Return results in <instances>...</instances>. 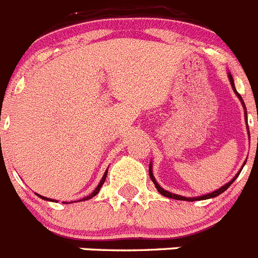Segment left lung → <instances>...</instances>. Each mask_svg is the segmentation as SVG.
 <instances>
[{
	"label": "left lung",
	"instance_id": "left-lung-1",
	"mask_svg": "<svg viewBox=\"0 0 258 258\" xmlns=\"http://www.w3.org/2000/svg\"><path fill=\"white\" fill-rule=\"evenodd\" d=\"M227 77H229V81L230 84H231V88L232 90H234V93L236 94V97L239 98V101L241 102V106H243V108H244V116H245V124H247V132H248V136H249V127H248V122H247V108H245V104L244 102H243V98L240 97V94H239L238 92H236V89H235V84H234V79H232V75L230 74V72H227ZM250 138V137H249ZM245 163H247V160L244 161V164H243V166L245 165ZM243 166L240 168V170H239L238 173H236V175L234 177V178L231 179V181L227 182L226 184H223V186H221L220 188H217V190H214L212 191V192H208V194H204V195H200V197H194V198H187V197H182V195H177V194H173L170 192V191H166L164 190L163 187H161L160 184L157 183L156 179H155L154 177V173H152V163H150V166H149V174H150V178L152 179V182H154L155 184V187H156V190L159 191V192L163 195V197H166V198H169V199H175V200H186V202H195V200H206V199H212V198H216L218 197V195H221V194L223 192V191H226L227 188L231 186V183L234 181H235L236 178H238V175L240 174L241 169H243Z\"/></svg>",
	"mask_w": 258,
	"mask_h": 258
}]
</instances>
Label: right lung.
Listing matches in <instances>:
<instances>
[{
  "instance_id": "obj_1",
  "label": "right lung",
  "mask_w": 258,
  "mask_h": 258,
  "mask_svg": "<svg viewBox=\"0 0 258 258\" xmlns=\"http://www.w3.org/2000/svg\"><path fill=\"white\" fill-rule=\"evenodd\" d=\"M107 172H108V169H106V172H104L103 177H102V179H101V182H99V183H98V186H97V187H95V190L93 191V192L90 194V195H89V197H85V198H83V199H80L79 202H83V200H89V199H92L93 197H95V195H97V194L99 192V190H101V187H102V186H103L104 181H106ZM37 197H38V198H41V199L47 200V202H54V203H56V202H58V200H52V199H50V198H45V197H42V195H38V194H37ZM63 203H66V202H63ZM72 203H74V202H72ZM66 204H68V203H66Z\"/></svg>"
}]
</instances>
